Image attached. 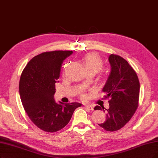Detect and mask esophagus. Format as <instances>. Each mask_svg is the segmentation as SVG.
Listing matches in <instances>:
<instances>
[{"mask_svg": "<svg viewBox=\"0 0 158 158\" xmlns=\"http://www.w3.org/2000/svg\"><path fill=\"white\" fill-rule=\"evenodd\" d=\"M85 107L89 110H93V107L92 106H90V105H85Z\"/></svg>", "mask_w": 158, "mask_h": 158, "instance_id": "obj_1", "label": "esophagus"}]
</instances>
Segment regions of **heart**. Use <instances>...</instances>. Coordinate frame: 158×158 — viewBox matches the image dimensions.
<instances>
[{
	"instance_id": "b5f03b06",
	"label": "heart",
	"mask_w": 158,
	"mask_h": 158,
	"mask_svg": "<svg viewBox=\"0 0 158 158\" xmlns=\"http://www.w3.org/2000/svg\"><path fill=\"white\" fill-rule=\"evenodd\" d=\"M85 66L89 72H96L100 71L103 67V61L98 55L90 53L83 58Z\"/></svg>"
}]
</instances>
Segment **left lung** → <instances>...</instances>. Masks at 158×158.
<instances>
[{"instance_id": "8db88e82", "label": "left lung", "mask_w": 158, "mask_h": 158, "mask_svg": "<svg viewBox=\"0 0 158 158\" xmlns=\"http://www.w3.org/2000/svg\"><path fill=\"white\" fill-rule=\"evenodd\" d=\"M110 72L102 91L109 98V108L96 106L95 110H107L106 120L98 124L108 131H117L131 118L138 107L140 84L135 70L124 58L111 54L109 56Z\"/></svg>"}]
</instances>
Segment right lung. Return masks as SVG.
Returning a JSON list of instances; mask_svg holds the SVG:
<instances>
[{
	"instance_id": "right-lung-1",
	"label": "right lung",
	"mask_w": 158,
	"mask_h": 158,
	"mask_svg": "<svg viewBox=\"0 0 158 158\" xmlns=\"http://www.w3.org/2000/svg\"><path fill=\"white\" fill-rule=\"evenodd\" d=\"M72 51L44 52L35 56L23 69L19 81V94L24 109L40 129L53 133L62 130L71 119L77 102L56 103L55 83L60 77L64 60Z\"/></svg>"
}]
</instances>
